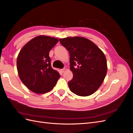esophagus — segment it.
<instances>
[{
	"mask_svg": "<svg viewBox=\"0 0 133 133\" xmlns=\"http://www.w3.org/2000/svg\"><path fill=\"white\" fill-rule=\"evenodd\" d=\"M66 68H64V69H61V71L62 72H64L65 71H66Z\"/></svg>",
	"mask_w": 133,
	"mask_h": 133,
	"instance_id": "obj_1",
	"label": "esophagus"
}]
</instances>
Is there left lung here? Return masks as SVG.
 I'll return each instance as SVG.
<instances>
[{
	"mask_svg": "<svg viewBox=\"0 0 133 133\" xmlns=\"http://www.w3.org/2000/svg\"><path fill=\"white\" fill-rule=\"evenodd\" d=\"M59 41L70 54V69L73 74L68 82L70 90L79 96L92 95L100 87L107 72L104 54L83 37H68Z\"/></svg>",
	"mask_w": 133,
	"mask_h": 133,
	"instance_id": "1",
	"label": "left lung"
}]
</instances>
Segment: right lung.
<instances>
[{"mask_svg": "<svg viewBox=\"0 0 133 133\" xmlns=\"http://www.w3.org/2000/svg\"><path fill=\"white\" fill-rule=\"evenodd\" d=\"M59 41L57 38L40 35L21 49L17 60L18 75L32 92L46 93L53 89L61 77L51 67L49 52Z\"/></svg>", "mask_w": 133, "mask_h": 133, "instance_id": "obj_1", "label": "right lung"}]
</instances>
